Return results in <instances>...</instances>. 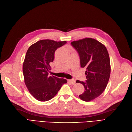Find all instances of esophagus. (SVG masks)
<instances>
[{
  "instance_id": "esophagus-1",
  "label": "esophagus",
  "mask_w": 132,
  "mask_h": 132,
  "mask_svg": "<svg viewBox=\"0 0 132 132\" xmlns=\"http://www.w3.org/2000/svg\"><path fill=\"white\" fill-rule=\"evenodd\" d=\"M68 82H69L70 83H71V84H72V85H74V84H76V81H75V80H74V79L68 80Z\"/></svg>"
}]
</instances>
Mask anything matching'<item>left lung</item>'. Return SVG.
Here are the masks:
<instances>
[{
	"instance_id": "left-lung-1",
	"label": "left lung",
	"mask_w": 132,
	"mask_h": 132,
	"mask_svg": "<svg viewBox=\"0 0 132 132\" xmlns=\"http://www.w3.org/2000/svg\"><path fill=\"white\" fill-rule=\"evenodd\" d=\"M78 52L80 66L86 68V81L77 80L85 87L79 95L85 101H90L100 95L107 86L111 73L110 59L105 46L92 38H85L71 43Z\"/></svg>"
}]
</instances>
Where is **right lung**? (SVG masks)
I'll use <instances>...</instances> for the list:
<instances>
[{
    "label": "right lung",
    "instance_id": "right-lung-1",
    "mask_svg": "<svg viewBox=\"0 0 132 132\" xmlns=\"http://www.w3.org/2000/svg\"><path fill=\"white\" fill-rule=\"evenodd\" d=\"M66 41L56 42L42 40L28 49L22 66L25 83L34 98L40 101L52 99L67 80L48 76L50 63L54 59L55 50L66 44Z\"/></svg>",
    "mask_w": 132,
    "mask_h": 132
}]
</instances>
